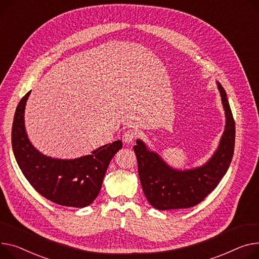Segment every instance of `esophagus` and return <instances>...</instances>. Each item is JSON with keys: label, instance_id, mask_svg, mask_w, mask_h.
<instances>
[{"label": "esophagus", "instance_id": "1", "mask_svg": "<svg viewBox=\"0 0 259 259\" xmlns=\"http://www.w3.org/2000/svg\"><path fill=\"white\" fill-rule=\"evenodd\" d=\"M139 136V132H137L136 130H134V129H128L125 133H124V135H123V141L126 143V144H130V143H132L136 137Z\"/></svg>", "mask_w": 259, "mask_h": 259}]
</instances>
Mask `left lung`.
I'll use <instances>...</instances> for the list:
<instances>
[{
	"instance_id": "1",
	"label": "left lung",
	"mask_w": 259,
	"mask_h": 259,
	"mask_svg": "<svg viewBox=\"0 0 259 259\" xmlns=\"http://www.w3.org/2000/svg\"><path fill=\"white\" fill-rule=\"evenodd\" d=\"M226 113V127L220 146L211 159L201 167L189 170L170 168L156 153L147 149L142 141L133 147L137 158L139 176L149 203L159 210L194 207L218 186L231 163L235 123L225 90L218 82Z\"/></svg>"
}]
</instances>
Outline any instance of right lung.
<instances>
[{"mask_svg":"<svg viewBox=\"0 0 259 259\" xmlns=\"http://www.w3.org/2000/svg\"><path fill=\"white\" fill-rule=\"evenodd\" d=\"M30 93L17 105L12 124L11 143L17 164L32 187L46 199L71 207L91 205L100 193L110 160L122 148V142L105 145L92 155L73 160L45 156L31 145L25 130L24 112Z\"/></svg>","mask_w":259,"mask_h":259,"instance_id":"add662e5","label":"right lung"}]
</instances>
